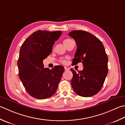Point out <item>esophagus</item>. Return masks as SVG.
Here are the masks:
<instances>
[{"instance_id": "esophagus-1", "label": "esophagus", "mask_w": 125, "mask_h": 125, "mask_svg": "<svg viewBox=\"0 0 125 125\" xmlns=\"http://www.w3.org/2000/svg\"><path fill=\"white\" fill-rule=\"evenodd\" d=\"M65 71H69L70 70V68L67 67H65Z\"/></svg>"}]
</instances>
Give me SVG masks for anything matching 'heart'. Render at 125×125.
Listing matches in <instances>:
<instances>
[{
	"label": "heart",
	"instance_id": "b5f03b06",
	"mask_svg": "<svg viewBox=\"0 0 125 125\" xmlns=\"http://www.w3.org/2000/svg\"><path fill=\"white\" fill-rule=\"evenodd\" d=\"M71 40H72L70 39H67L65 40L64 41H63V44L65 45L66 44H67V43H68V42H70V41H71ZM60 62L61 63H63V64H66V62H66V60L65 59H61L60 60Z\"/></svg>",
	"mask_w": 125,
	"mask_h": 125
}]
</instances>
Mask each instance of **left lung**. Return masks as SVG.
I'll list each match as a JSON object with an SVG mask.
<instances>
[{"label":"left lung","instance_id":"8db88e82","mask_svg":"<svg viewBox=\"0 0 125 125\" xmlns=\"http://www.w3.org/2000/svg\"><path fill=\"white\" fill-rule=\"evenodd\" d=\"M68 35L75 40L77 48L72 64L82 62L83 70L71 69V85L74 91L83 97L97 94L103 87L108 73V57L103 43L94 35L81 30L71 31Z\"/></svg>","mask_w":125,"mask_h":125}]
</instances>
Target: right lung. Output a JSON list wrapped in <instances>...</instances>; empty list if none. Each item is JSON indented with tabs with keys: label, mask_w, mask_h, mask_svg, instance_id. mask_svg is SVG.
Listing matches in <instances>:
<instances>
[{
	"label": "right lung",
	"mask_w": 125,
	"mask_h": 125,
	"mask_svg": "<svg viewBox=\"0 0 125 125\" xmlns=\"http://www.w3.org/2000/svg\"><path fill=\"white\" fill-rule=\"evenodd\" d=\"M62 33L61 31H37L20 48L17 62L19 77L27 92L35 99H47L57 90L64 67L57 65L50 70L44 67L42 62L51 53L53 45Z\"/></svg>",
	"instance_id": "1"
}]
</instances>
